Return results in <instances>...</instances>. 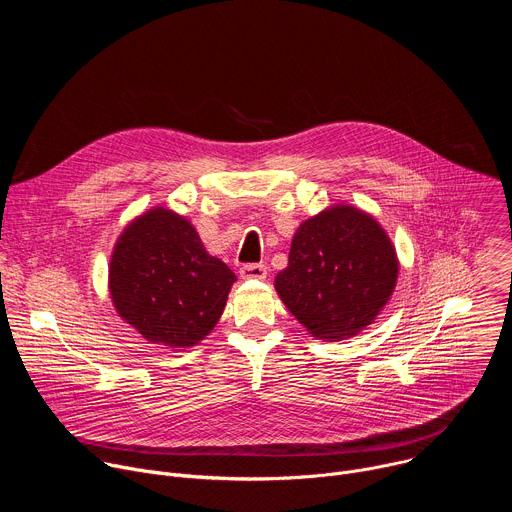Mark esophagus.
Instances as JSON below:
<instances>
[{"label":"esophagus","instance_id":"1","mask_svg":"<svg viewBox=\"0 0 512 512\" xmlns=\"http://www.w3.org/2000/svg\"><path fill=\"white\" fill-rule=\"evenodd\" d=\"M239 273L243 279H265L267 267L263 263H245Z\"/></svg>","mask_w":512,"mask_h":512}]
</instances>
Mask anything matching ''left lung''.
<instances>
[{
  "mask_svg": "<svg viewBox=\"0 0 512 512\" xmlns=\"http://www.w3.org/2000/svg\"><path fill=\"white\" fill-rule=\"evenodd\" d=\"M397 271L395 249L375 218L334 206L296 231L275 289L312 336L342 340L375 320Z\"/></svg>",
  "mask_w": 512,
  "mask_h": 512,
  "instance_id": "8db88e82",
  "label": "left lung"
}]
</instances>
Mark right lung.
Here are the masks:
<instances>
[{
    "label": "right lung",
    "instance_id": "right-lung-1",
    "mask_svg": "<svg viewBox=\"0 0 512 512\" xmlns=\"http://www.w3.org/2000/svg\"><path fill=\"white\" fill-rule=\"evenodd\" d=\"M237 275L210 257L186 218L154 208L115 245L113 304L143 338L172 348L202 340L221 318Z\"/></svg>",
    "mask_w": 512,
    "mask_h": 512
}]
</instances>
